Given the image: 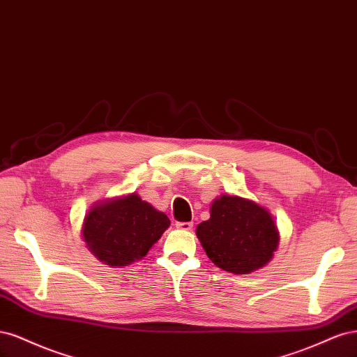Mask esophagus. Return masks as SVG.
Instances as JSON below:
<instances>
[{"instance_id":"esophagus-1","label":"esophagus","mask_w":357,"mask_h":357,"mask_svg":"<svg viewBox=\"0 0 357 357\" xmlns=\"http://www.w3.org/2000/svg\"><path fill=\"white\" fill-rule=\"evenodd\" d=\"M176 228L185 229V231H190V229L192 228V222H176Z\"/></svg>"}]
</instances>
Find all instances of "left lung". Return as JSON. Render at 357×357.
Listing matches in <instances>:
<instances>
[{
    "mask_svg": "<svg viewBox=\"0 0 357 357\" xmlns=\"http://www.w3.org/2000/svg\"><path fill=\"white\" fill-rule=\"evenodd\" d=\"M209 259L220 268L248 274L262 268L279 246V229L270 212L252 200L221 195L211 218L195 229Z\"/></svg>",
    "mask_w": 357,
    "mask_h": 357,
    "instance_id": "1",
    "label": "left lung"
}]
</instances>
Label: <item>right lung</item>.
I'll use <instances>...</instances> for the list:
<instances>
[{
  "instance_id": "obj_1",
  "label": "right lung",
  "mask_w": 357,
  "mask_h": 357,
  "mask_svg": "<svg viewBox=\"0 0 357 357\" xmlns=\"http://www.w3.org/2000/svg\"><path fill=\"white\" fill-rule=\"evenodd\" d=\"M169 225L163 212L132 192L91 206L82 233L87 249L99 261L123 267L142 259Z\"/></svg>"
}]
</instances>
